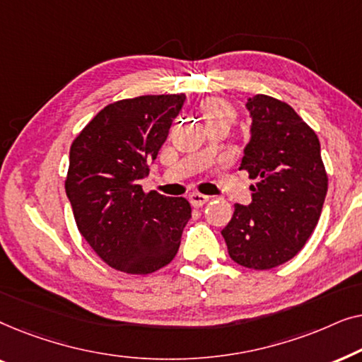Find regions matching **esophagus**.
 I'll list each match as a JSON object with an SVG mask.
<instances>
[{"mask_svg": "<svg viewBox=\"0 0 362 362\" xmlns=\"http://www.w3.org/2000/svg\"><path fill=\"white\" fill-rule=\"evenodd\" d=\"M207 201H209V197L204 196V194H201V192H191V194H189V202L194 207L204 206Z\"/></svg>", "mask_w": 362, "mask_h": 362, "instance_id": "1", "label": "esophagus"}]
</instances>
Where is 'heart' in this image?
<instances>
[{"mask_svg":"<svg viewBox=\"0 0 362 362\" xmlns=\"http://www.w3.org/2000/svg\"><path fill=\"white\" fill-rule=\"evenodd\" d=\"M199 112L206 120V125H216V123H226L230 127V123L235 118V108L232 107L229 100L222 97H207L201 102Z\"/></svg>","mask_w":362,"mask_h":362,"instance_id":"b5f03b06","label":"heart"}]
</instances>
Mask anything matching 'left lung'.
<instances>
[{
    "mask_svg": "<svg viewBox=\"0 0 362 362\" xmlns=\"http://www.w3.org/2000/svg\"><path fill=\"white\" fill-rule=\"evenodd\" d=\"M247 108L252 138L240 170L255 181L252 202L234 206L221 234L235 264L269 270L293 259L313 234L328 175L318 136L288 103L259 93Z\"/></svg>",
    "mask_w": 362,
    "mask_h": 362,
    "instance_id": "obj_1",
    "label": "left lung"
}]
</instances>
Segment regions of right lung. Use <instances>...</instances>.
I'll use <instances>...</instances> for the list:
<instances>
[{"label": "right lung", "instance_id": "right-lung-1", "mask_svg": "<svg viewBox=\"0 0 362 362\" xmlns=\"http://www.w3.org/2000/svg\"><path fill=\"white\" fill-rule=\"evenodd\" d=\"M185 93L113 102L72 141L66 192L83 239L112 269L132 275L175 259L191 217L185 197L140 185L180 113Z\"/></svg>", "mask_w": 362, "mask_h": 362}]
</instances>
